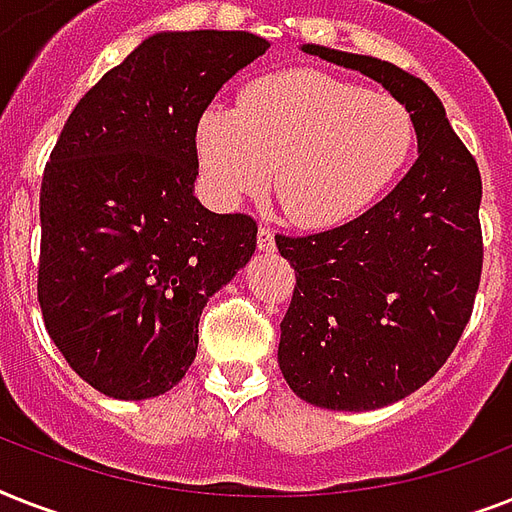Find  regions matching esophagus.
Here are the masks:
<instances>
[{"mask_svg": "<svg viewBox=\"0 0 512 512\" xmlns=\"http://www.w3.org/2000/svg\"><path fill=\"white\" fill-rule=\"evenodd\" d=\"M257 249H260V252H273V249H276V236H273L271 228H265V225L257 228Z\"/></svg>", "mask_w": 512, "mask_h": 512, "instance_id": "34e87169", "label": "esophagus"}]
</instances>
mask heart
<instances>
[{"instance_id":"heart-1","label":"heart","mask_w":512,"mask_h":512,"mask_svg":"<svg viewBox=\"0 0 512 512\" xmlns=\"http://www.w3.org/2000/svg\"><path fill=\"white\" fill-rule=\"evenodd\" d=\"M412 116L396 98L321 71H287L207 108L196 127L201 172L223 201L273 196L292 223L335 228L361 215L409 156Z\"/></svg>"}]
</instances>
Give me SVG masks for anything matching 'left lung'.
Instances as JSON below:
<instances>
[{
    "label": "left lung",
    "instance_id": "obj_1",
    "mask_svg": "<svg viewBox=\"0 0 512 512\" xmlns=\"http://www.w3.org/2000/svg\"><path fill=\"white\" fill-rule=\"evenodd\" d=\"M303 52L382 84L417 132L412 170L364 215L313 236H276L297 279L281 321L284 380L313 406L369 412L422 388L462 337L484 263L481 175L422 79L321 44Z\"/></svg>",
    "mask_w": 512,
    "mask_h": 512
}]
</instances>
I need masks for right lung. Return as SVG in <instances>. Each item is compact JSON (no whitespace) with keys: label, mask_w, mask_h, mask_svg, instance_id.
Wrapping results in <instances>:
<instances>
[{"label":"right lung","mask_w":512,"mask_h":512,"mask_svg":"<svg viewBox=\"0 0 512 512\" xmlns=\"http://www.w3.org/2000/svg\"><path fill=\"white\" fill-rule=\"evenodd\" d=\"M268 47L249 31L148 36L76 103L52 148L36 292L68 366L106 396L175 388L207 300L255 255L252 217L193 196L196 127Z\"/></svg>","instance_id":"1"}]
</instances>
